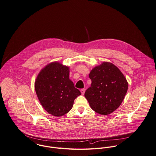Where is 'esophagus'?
Instances as JSON below:
<instances>
[{"instance_id": "esophagus-1", "label": "esophagus", "mask_w": 156, "mask_h": 156, "mask_svg": "<svg viewBox=\"0 0 156 156\" xmlns=\"http://www.w3.org/2000/svg\"><path fill=\"white\" fill-rule=\"evenodd\" d=\"M85 89H84V88H83V89H81V94H84V93H85Z\"/></svg>"}]
</instances>
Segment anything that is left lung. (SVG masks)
Instances as JSON below:
<instances>
[{
  "instance_id": "1",
  "label": "left lung",
  "mask_w": 156,
  "mask_h": 156,
  "mask_svg": "<svg viewBox=\"0 0 156 156\" xmlns=\"http://www.w3.org/2000/svg\"><path fill=\"white\" fill-rule=\"evenodd\" d=\"M89 76L91 85L84 95L92 109L101 115L117 110L128 90L127 80L119 69L110 62H103L95 67Z\"/></svg>"
}]
</instances>
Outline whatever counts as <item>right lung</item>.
<instances>
[{
  "label": "right lung",
  "mask_w": 156,
  "mask_h": 156,
  "mask_svg": "<svg viewBox=\"0 0 156 156\" xmlns=\"http://www.w3.org/2000/svg\"><path fill=\"white\" fill-rule=\"evenodd\" d=\"M69 68L52 62L39 73L35 83L37 98L46 111L62 116L72 109L75 99L81 92L69 79Z\"/></svg>",
  "instance_id": "obj_1"
}]
</instances>
